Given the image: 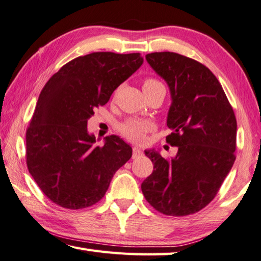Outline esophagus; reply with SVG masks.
I'll use <instances>...</instances> for the list:
<instances>
[{
	"label": "esophagus",
	"instance_id": "34e87169",
	"mask_svg": "<svg viewBox=\"0 0 261 261\" xmlns=\"http://www.w3.org/2000/svg\"><path fill=\"white\" fill-rule=\"evenodd\" d=\"M141 155H143V153H141L139 147H134V148H132V159H137Z\"/></svg>",
	"mask_w": 261,
	"mask_h": 261
}]
</instances>
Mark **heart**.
Masks as SVG:
<instances>
[{
  "label": "heart",
  "instance_id": "1",
  "mask_svg": "<svg viewBox=\"0 0 261 261\" xmlns=\"http://www.w3.org/2000/svg\"><path fill=\"white\" fill-rule=\"evenodd\" d=\"M156 88H164V85L154 77H147L144 80V91ZM153 129L154 125L149 121L129 120L120 126V132L126 140L132 141V143H143L145 135Z\"/></svg>",
  "mask_w": 261,
  "mask_h": 261
}]
</instances>
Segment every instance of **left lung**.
<instances>
[{
  "instance_id": "8db88e82",
  "label": "left lung",
  "mask_w": 261,
  "mask_h": 261,
  "mask_svg": "<svg viewBox=\"0 0 261 261\" xmlns=\"http://www.w3.org/2000/svg\"><path fill=\"white\" fill-rule=\"evenodd\" d=\"M146 60L169 85L167 124L172 132L167 143L178 153L167 160L145 150L154 170L141 191L163 215H193L215 198L233 167L236 117L221 84L203 64L168 51L146 55Z\"/></svg>"
}]
</instances>
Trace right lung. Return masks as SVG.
I'll list each match as a JSON object with an SVG mask.
<instances>
[{
	"mask_svg": "<svg viewBox=\"0 0 261 261\" xmlns=\"http://www.w3.org/2000/svg\"><path fill=\"white\" fill-rule=\"evenodd\" d=\"M143 63L140 54L93 52L64 65L42 89L26 131V163L57 205L77 210L96 204L130 160L132 148L117 136L93 146L96 137L87 125Z\"/></svg>",
	"mask_w": 261,
	"mask_h": 261,
	"instance_id": "add662e5",
	"label": "right lung"
}]
</instances>
